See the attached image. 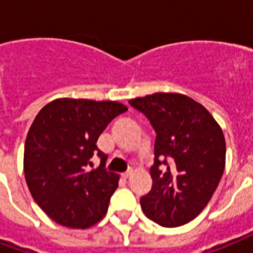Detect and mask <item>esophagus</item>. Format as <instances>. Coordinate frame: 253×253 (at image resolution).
<instances>
[{
  "label": "esophagus",
  "instance_id": "obj_1",
  "mask_svg": "<svg viewBox=\"0 0 253 253\" xmlns=\"http://www.w3.org/2000/svg\"><path fill=\"white\" fill-rule=\"evenodd\" d=\"M131 175H132V172L131 170H128V172H126V173H123V175H122V177H123L125 180H127V179H128V177H130Z\"/></svg>",
  "mask_w": 253,
  "mask_h": 253
}]
</instances>
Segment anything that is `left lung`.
<instances>
[{"label":"left lung","instance_id":"8db88e82","mask_svg":"<svg viewBox=\"0 0 253 253\" xmlns=\"http://www.w3.org/2000/svg\"><path fill=\"white\" fill-rule=\"evenodd\" d=\"M128 103L148 118L157 134L150 169L153 186L139 201L143 212L165 228L188 223L207 206L222 177V128L186 94L157 92ZM161 164L167 165L164 174L158 169Z\"/></svg>","mask_w":253,"mask_h":253}]
</instances>
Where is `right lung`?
I'll use <instances>...</instances> for the list:
<instances>
[{
    "mask_svg": "<svg viewBox=\"0 0 253 253\" xmlns=\"http://www.w3.org/2000/svg\"><path fill=\"white\" fill-rule=\"evenodd\" d=\"M126 105L111 100L55 99L32 122L24 146V175L34 201L52 221L86 229L108 210L119 175L107 172L97 138ZM93 154L99 169L87 172Z\"/></svg>",
    "mask_w": 253,
    "mask_h": 253,
    "instance_id": "right-lung-1",
    "label": "right lung"
}]
</instances>
